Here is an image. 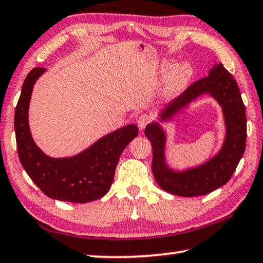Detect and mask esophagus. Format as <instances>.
Returning a JSON list of instances; mask_svg holds the SVG:
<instances>
[{
    "label": "esophagus",
    "mask_w": 263,
    "mask_h": 263,
    "mask_svg": "<svg viewBox=\"0 0 263 263\" xmlns=\"http://www.w3.org/2000/svg\"><path fill=\"white\" fill-rule=\"evenodd\" d=\"M150 116L146 115V113H144V115H140L138 118H137V125H138L139 130H144L145 126L150 123Z\"/></svg>",
    "instance_id": "34e87169"
}]
</instances>
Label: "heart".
<instances>
[{
  "label": "heart",
  "instance_id": "obj_1",
  "mask_svg": "<svg viewBox=\"0 0 263 263\" xmlns=\"http://www.w3.org/2000/svg\"><path fill=\"white\" fill-rule=\"evenodd\" d=\"M193 69L186 62L175 65L169 69L165 76V91L167 94H176L181 92L189 82Z\"/></svg>",
  "mask_w": 263,
  "mask_h": 263
}]
</instances>
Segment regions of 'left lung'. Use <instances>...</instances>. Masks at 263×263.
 <instances>
[{
  "mask_svg": "<svg viewBox=\"0 0 263 263\" xmlns=\"http://www.w3.org/2000/svg\"><path fill=\"white\" fill-rule=\"evenodd\" d=\"M203 95L213 97L222 108L225 140L218 154L205 162L183 171L175 170L167 164V135L161 124L168 122ZM144 133L152 144V172L163 190L182 197H195L218 189L232 177L246 148V107L236 80L221 62H215L208 77L196 81L160 109L158 118L146 125Z\"/></svg>",
  "mask_w": 263,
  "mask_h": 263,
  "instance_id": "left-lung-1",
  "label": "left lung"
}]
</instances>
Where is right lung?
I'll return each mask as SVG.
<instances>
[{
    "label": "right lung",
    "mask_w": 263,
    "mask_h": 263,
    "mask_svg": "<svg viewBox=\"0 0 263 263\" xmlns=\"http://www.w3.org/2000/svg\"><path fill=\"white\" fill-rule=\"evenodd\" d=\"M46 68H34L27 76L15 108V135L23 169L42 193L53 199L88 203L108 193L121 152L138 135L130 124L105 135L91 146L72 157L47 156L31 137L28 112L31 93Z\"/></svg>",
    "instance_id": "1"
}]
</instances>
